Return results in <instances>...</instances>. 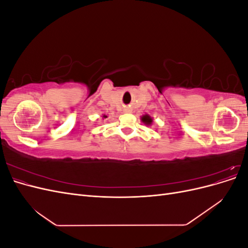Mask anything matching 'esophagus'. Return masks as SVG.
Listing matches in <instances>:
<instances>
[{
	"instance_id": "esophagus-1",
	"label": "esophagus",
	"mask_w": 248,
	"mask_h": 248,
	"mask_svg": "<svg viewBox=\"0 0 248 248\" xmlns=\"http://www.w3.org/2000/svg\"><path fill=\"white\" fill-rule=\"evenodd\" d=\"M125 112H130V109H125Z\"/></svg>"
}]
</instances>
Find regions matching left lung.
I'll list each match as a JSON object with an SVG mask.
<instances>
[{
	"label": "left lung",
	"mask_w": 248,
	"mask_h": 248,
	"mask_svg": "<svg viewBox=\"0 0 248 248\" xmlns=\"http://www.w3.org/2000/svg\"><path fill=\"white\" fill-rule=\"evenodd\" d=\"M140 120H141V122L145 123L146 125H151V124H152V121H153L152 118L150 117L149 115H144V116H142V117L140 118Z\"/></svg>",
	"instance_id": "obj_1"
}]
</instances>
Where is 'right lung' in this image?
Masks as SVG:
<instances>
[{"label": "right lung", "instance_id": "add662e5", "mask_svg": "<svg viewBox=\"0 0 248 248\" xmlns=\"http://www.w3.org/2000/svg\"><path fill=\"white\" fill-rule=\"evenodd\" d=\"M106 117H107V116H106V115H104V116H103V118H106Z\"/></svg>", "mask_w": 248, "mask_h": 248}]
</instances>
